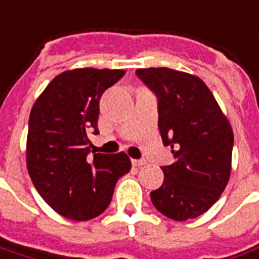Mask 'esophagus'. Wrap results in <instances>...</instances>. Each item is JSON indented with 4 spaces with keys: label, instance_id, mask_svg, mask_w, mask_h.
Returning <instances> with one entry per match:
<instances>
[{
    "label": "esophagus",
    "instance_id": "34e87169",
    "mask_svg": "<svg viewBox=\"0 0 259 259\" xmlns=\"http://www.w3.org/2000/svg\"><path fill=\"white\" fill-rule=\"evenodd\" d=\"M132 164L135 167H141V165H145L146 164V160H132Z\"/></svg>",
    "mask_w": 259,
    "mask_h": 259
}]
</instances>
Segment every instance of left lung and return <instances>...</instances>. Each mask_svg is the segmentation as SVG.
I'll use <instances>...</instances> for the list:
<instances>
[{
  "label": "left lung",
  "instance_id": "obj_1",
  "mask_svg": "<svg viewBox=\"0 0 259 259\" xmlns=\"http://www.w3.org/2000/svg\"><path fill=\"white\" fill-rule=\"evenodd\" d=\"M137 75L157 95L158 130L175 157L161 167L164 182L150 193L153 205L174 221L196 218L229 182L232 125L197 75L168 67L138 69Z\"/></svg>",
  "mask_w": 259,
  "mask_h": 259
}]
</instances>
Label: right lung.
<instances>
[{"instance_id": "obj_1", "label": "right lung", "mask_w": 259, "mask_h": 259, "mask_svg": "<svg viewBox=\"0 0 259 259\" xmlns=\"http://www.w3.org/2000/svg\"><path fill=\"white\" fill-rule=\"evenodd\" d=\"M125 74L118 69L66 70L34 102L26 145L27 171L41 197L58 214L88 221L109 207L118 178L130 172L124 152L94 153L88 134H99L102 94Z\"/></svg>"}]
</instances>
